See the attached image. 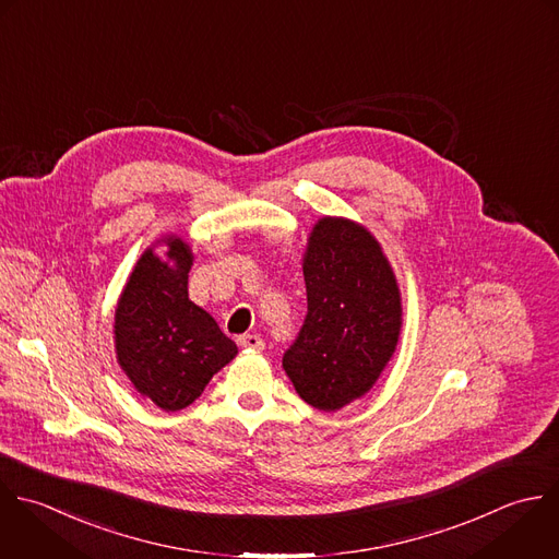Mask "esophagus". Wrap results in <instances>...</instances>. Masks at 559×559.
<instances>
[{
  "instance_id": "esophagus-1",
  "label": "esophagus",
  "mask_w": 559,
  "mask_h": 559,
  "mask_svg": "<svg viewBox=\"0 0 559 559\" xmlns=\"http://www.w3.org/2000/svg\"><path fill=\"white\" fill-rule=\"evenodd\" d=\"M237 344L241 348H252V350H263L265 342L261 340V335H254V333H246V335H239L237 337Z\"/></svg>"
}]
</instances>
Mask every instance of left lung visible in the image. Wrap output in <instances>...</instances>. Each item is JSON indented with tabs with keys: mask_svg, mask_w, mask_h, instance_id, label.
I'll use <instances>...</instances> for the list:
<instances>
[{
	"mask_svg": "<svg viewBox=\"0 0 559 559\" xmlns=\"http://www.w3.org/2000/svg\"><path fill=\"white\" fill-rule=\"evenodd\" d=\"M302 274L307 318L283 368L305 403L337 412L366 396L392 359L401 289L374 235L346 217L318 219Z\"/></svg>",
	"mask_w": 559,
	"mask_h": 559,
	"instance_id": "1",
	"label": "left lung"
}]
</instances>
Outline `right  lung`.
<instances>
[{
	"label": "right lung",
	"instance_id": "obj_1",
	"mask_svg": "<svg viewBox=\"0 0 559 559\" xmlns=\"http://www.w3.org/2000/svg\"><path fill=\"white\" fill-rule=\"evenodd\" d=\"M165 259L147 248L115 309V353L134 390L163 412L191 405L237 346L217 322L189 300L191 248L167 235Z\"/></svg>",
	"mask_w": 559,
	"mask_h": 559
}]
</instances>
